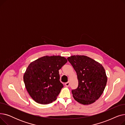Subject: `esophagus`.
Segmentation results:
<instances>
[{
    "label": "esophagus",
    "instance_id": "esophagus-1",
    "mask_svg": "<svg viewBox=\"0 0 125 125\" xmlns=\"http://www.w3.org/2000/svg\"><path fill=\"white\" fill-rule=\"evenodd\" d=\"M65 86H66V87H69V85H70V82H68L66 83H65Z\"/></svg>",
    "mask_w": 125,
    "mask_h": 125
}]
</instances>
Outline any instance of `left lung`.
Returning a JSON list of instances; mask_svg holds the SVG:
<instances>
[{
    "label": "left lung",
    "mask_w": 125,
    "mask_h": 125,
    "mask_svg": "<svg viewBox=\"0 0 125 125\" xmlns=\"http://www.w3.org/2000/svg\"><path fill=\"white\" fill-rule=\"evenodd\" d=\"M68 61L76 71L78 87L72 90L74 99L83 105L98 100L106 85L107 78L102 65L92 58L83 55L72 56Z\"/></svg>",
    "instance_id": "left-lung-1"
}]
</instances>
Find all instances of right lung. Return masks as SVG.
<instances>
[{
  "mask_svg": "<svg viewBox=\"0 0 125 125\" xmlns=\"http://www.w3.org/2000/svg\"><path fill=\"white\" fill-rule=\"evenodd\" d=\"M67 62L60 56H45L31 62L23 76L25 87L36 102L47 104L56 100L63 84L59 70Z\"/></svg>",
  "mask_w": 125,
  "mask_h": 125,
  "instance_id": "right-lung-1",
  "label": "right lung"
}]
</instances>
